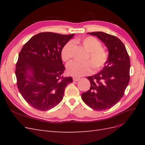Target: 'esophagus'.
<instances>
[{
    "label": "esophagus",
    "mask_w": 145,
    "mask_h": 145,
    "mask_svg": "<svg viewBox=\"0 0 145 145\" xmlns=\"http://www.w3.org/2000/svg\"><path fill=\"white\" fill-rule=\"evenodd\" d=\"M73 80L74 81H78V80H79L80 79V78H79V77H73Z\"/></svg>",
    "instance_id": "esophagus-1"
}]
</instances>
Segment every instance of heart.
<instances>
[{
  "mask_svg": "<svg viewBox=\"0 0 145 145\" xmlns=\"http://www.w3.org/2000/svg\"><path fill=\"white\" fill-rule=\"evenodd\" d=\"M83 46L88 52L85 60L86 62L78 63L71 61L67 65V72L70 75L80 77L92 72V66L95 70L100 69L106 63L108 55L106 52L102 49V43L93 37H88L82 40ZM73 43L69 41L63 46L61 51V57L64 62L71 59Z\"/></svg>",
  "mask_w": 145,
  "mask_h": 145,
  "instance_id": "b5f03b06",
  "label": "heart"
}]
</instances>
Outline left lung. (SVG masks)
<instances>
[{
  "label": "left lung",
  "instance_id": "8db88e82",
  "mask_svg": "<svg viewBox=\"0 0 145 145\" xmlns=\"http://www.w3.org/2000/svg\"><path fill=\"white\" fill-rule=\"evenodd\" d=\"M87 34L103 42L109 55L102 71L87 77L91 87L82 93V99L94 110H106L114 106L124 95L130 78L129 57L124 44L117 37L103 32Z\"/></svg>",
  "mask_w": 145,
  "mask_h": 145
}]
</instances>
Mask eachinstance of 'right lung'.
Wrapping results in <instances>:
<instances>
[{
    "instance_id": "add662e5",
    "label": "right lung",
    "mask_w": 145,
    "mask_h": 145,
    "mask_svg": "<svg viewBox=\"0 0 145 145\" xmlns=\"http://www.w3.org/2000/svg\"><path fill=\"white\" fill-rule=\"evenodd\" d=\"M74 34L40 33L31 38L19 54L16 67L17 85L30 106L47 111L62 100L65 88L72 82L64 77L62 48Z\"/></svg>"
}]
</instances>
